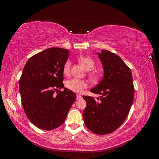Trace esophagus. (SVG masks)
Masks as SVG:
<instances>
[{"label":"esophagus","mask_w":159,"mask_h":159,"mask_svg":"<svg viewBox=\"0 0 159 159\" xmlns=\"http://www.w3.org/2000/svg\"><path fill=\"white\" fill-rule=\"evenodd\" d=\"M82 98V96H81V95H77V99H80Z\"/></svg>","instance_id":"obj_1"}]
</instances>
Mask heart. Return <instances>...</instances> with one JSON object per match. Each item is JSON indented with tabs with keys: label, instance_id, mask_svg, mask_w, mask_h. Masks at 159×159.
<instances>
[{
	"label": "heart",
	"instance_id": "obj_1",
	"mask_svg": "<svg viewBox=\"0 0 159 159\" xmlns=\"http://www.w3.org/2000/svg\"><path fill=\"white\" fill-rule=\"evenodd\" d=\"M78 60L80 64L83 66V67L86 70H91L95 66V62L91 57L88 56H83L79 57ZM71 62L70 60L66 61L64 66V73L66 75L69 74L71 69ZM91 77L93 80L98 78V76L95 74H91ZM66 86L67 88L74 91V92L81 93L85 88L88 87V84L85 81L77 78H74L67 81L66 83Z\"/></svg>",
	"mask_w": 159,
	"mask_h": 159
}]
</instances>
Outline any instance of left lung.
<instances>
[{
  "label": "left lung",
  "instance_id": "left-lung-1",
  "mask_svg": "<svg viewBox=\"0 0 159 159\" xmlns=\"http://www.w3.org/2000/svg\"><path fill=\"white\" fill-rule=\"evenodd\" d=\"M97 54L104 75L90 91L101 96L96 99L83 96L87 105L82 115L91 131L106 134L115 131L125 121L133 102L134 85L131 69L121 57L107 50Z\"/></svg>",
  "mask_w": 159,
  "mask_h": 159
}]
</instances>
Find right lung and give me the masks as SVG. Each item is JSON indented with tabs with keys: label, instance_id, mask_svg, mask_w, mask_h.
Instances as JSON below:
<instances>
[{
	"label": "right lung",
	"instance_id": "obj_1",
	"mask_svg": "<svg viewBox=\"0 0 159 159\" xmlns=\"http://www.w3.org/2000/svg\"><path fill=\"white\" fill-rule=\"evenodd\" d=\"M69 55L67 49L50 48L32 56L23 69L19 80L21 102L38 128L50 131L61 126L76 99L74 92L64 88V66Z\"/></svg>",
	"mask_w": 159,
	"mask_h": 159
}]
</instances>
